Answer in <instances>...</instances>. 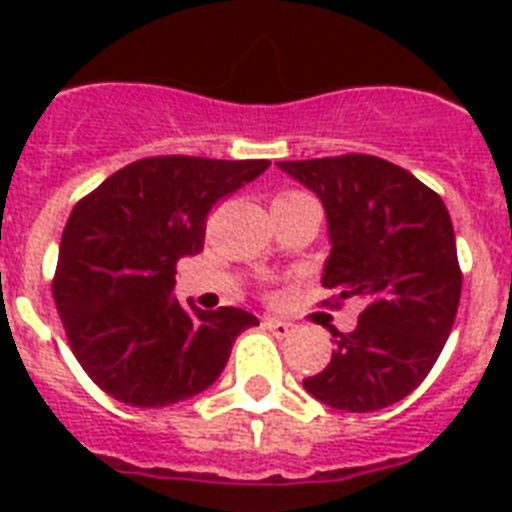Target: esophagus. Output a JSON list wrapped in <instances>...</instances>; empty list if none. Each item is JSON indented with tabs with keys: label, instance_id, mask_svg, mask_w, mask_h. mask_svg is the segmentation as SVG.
<instances>
[{
	"label": "esophagus",
	"instance_id": "obj_1",
	"mask_svg": "<svg viewBox=\"0 0 512 512\" xmlns=\"http://www.w3.org/2000/svg\"><path fill=\"white\" fill-rule=\"evenodd\" d=\"M263 327L276 337H289L295 332V324H289V321H279V319H263Z\"/></svg>",
	"mask_w": 512,
	"mask_h": 512
}]
</instances>
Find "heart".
<instances>
[{
	"instance_id": "obj_1",
	"label": "heart",
	"mask_w": 512,
	"mask_h": 512,
	"mask_svg": "<svg viewBox=\"0 0 512 512\" xmlns=\"http://www.w3.org/2000/svg\"><path fill=\"white\" fill-rule=\"evenodd\" d=\"M295 196H303V193H300V191H287V193H281L279 199H295ZM279 199H276V201H279Z\"/></svg>"
}]
</instances>
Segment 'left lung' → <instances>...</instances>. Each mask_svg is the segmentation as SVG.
<instances>
[{"instance_id":"obj_1","label":"left lung","mask_w":512,"mask_h":512,"mask_svg":"<svg viewBox=\"0 0 512 512\" xmlns=\"http://www.w3.org/2000/svg\"><path fill=\"white\" fill-rule=\"evenodd\" d=\"M324 204L332 252L327 305L364 303L353 332L332 329L329 364L303 385L342 412H377L406 398L444 350L462 292L452 217L436 191L380 156L279 162Z\"/></svg>"}]
</instances>
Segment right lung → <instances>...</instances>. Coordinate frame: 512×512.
Instances as JSON below:
<instances>
[{
  "mask_svg": "<svg viewBox=\"0 0 512 512\" xmlns=\"http://www.w3.org/2000/svg\"><path fill=\"white\" fill-rule=\"evenodd\" d=\"M268 159L148 156L71 209L52 297L90 380L130 406H170L207 390L233 340L260 321L241 308L185 311L172 297L180 257L204 247L209 209Z\"/></svg>",
  "mask_w": 512,
  "mask_h": 512,
  "instance_id": "right-lung-1",
  "label": "right lung"
}]
</instances>
